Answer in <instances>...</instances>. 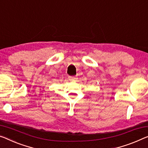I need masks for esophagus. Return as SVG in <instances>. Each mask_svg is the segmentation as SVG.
<instances>
[{"label":"esophagus","mask_w":148,"mask_h":148,"mask_svg":"<svg viewBox=\"0 0 148 148\" xmlns=\"http://www.w3.org/2000/svg\"><path fill=\"white\" fill-rule=\"evenodd\" d=\"M69 79L70 81H75L77 79L76 77H69Z\"/></svg>","instance_id":"34e87169"}]
</instances>
